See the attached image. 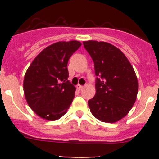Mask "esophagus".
Listing matches in <instances>:
<instances>
[{"mask_svg":"<svg viewBox=\"0 0 159 159\" xmlns=\"http://www.w3.org/2000/svg\"><path fill=\"white\" fill-rule=\"evenodd\" d=\"M84 88V86H82V85H80V84H77L76 85V88L78 90H80V89H82V88Z\"/></svg>","mask_w":159,"mask_h":159,"instance_id":"esophagus-1","label":"esophagus"}]
</instances>
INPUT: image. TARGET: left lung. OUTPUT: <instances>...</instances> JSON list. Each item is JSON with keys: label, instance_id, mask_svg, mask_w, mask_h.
<instances>
[{"label": "left lung", "instance_id": "1", "mask_svg": "<svg viewBox=\"0 0 159 159\" xmlns=\"http://www.w3.org/2000/svg\"><path fill=\"white\" fill-rule=\"evenodd\" d=\"M92 57L96 78L95 96L88 100L92 114L104 123L127 116L137 98L138 79L128 59L116 46L103 41H84Z\"/></svg>", "mask_w": 159, "mask_h": 159}]
</instances>
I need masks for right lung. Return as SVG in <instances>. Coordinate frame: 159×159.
<instances>
[{"mask_svg": "<svg viewBox=\"0 0 159 159\" xmlns=\"http://www.w3.org/2000/svg\"><path fill=\"white\" fill-rule=\"evenodd\" d=\"M80 46L77 40L52 43L37 55L26 71L23 84L25 99L42 119L57 120L69 108L75 88L67 80V62Z\"/></svg>", "mask_w": 159, "mask_h": 159, "instance_id": "right-lung-1", "label": "right lung"}]
</instances>
